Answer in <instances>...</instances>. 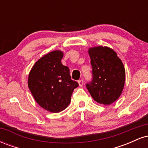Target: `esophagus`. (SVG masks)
I'll return each mask as SVG.
<instances>
[{
    "instance_id": "esophagus-1",
    "label": "esophagus",
    "mask_w": 148,
    "mask_h": 148,
    "mask_svg": "<svg viewBox=\"0 0 148 148\" xmlns=\"http://www.w3.org/2000/svg\"><path fill=\"white\" fill-rule=\"evenodd\" d=\"M78 83H79V86H83V85H84V80L83 79H81V80H79L78 81Z\"/></svg>"
}]
</instances>
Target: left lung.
I'll return each mask as SVG.
<instances>
[{"label": "left lung", "instance_id": "1", "mask_svg": "<svg viewBox=\"0 0 148 148\" xmlns=\"http://www.w3.org/2000/svg\"><path fill=\"white\" fill-rule=\"evenodd\" d=\"M88 51L92 76L86 84V88L97 102L111 104L118 99L125 85L123 62L116 53L108 47H94Z\"/></svg>", "mask_w": 148, "mask_h": 148}]
</instances>
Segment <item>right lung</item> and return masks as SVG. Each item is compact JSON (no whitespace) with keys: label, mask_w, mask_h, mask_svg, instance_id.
Masks as SVG:
<instances>
[{"label":"right lung","mask_w":148,"mask_h":148,"mask_svg":"<svg viewBox=\"0 0 148 148\" xmlns=\"http://www.w3.org/2000/svg\"><path fill=\"white\" fill-rule=\"evenodd\" d=\"M63 53L53 51L35 62L28 76V88L40 106L51 113L67 108L79 84L71 79L69 69L61 63Z\"/></svg>","instance_id":"1"}]
</instances>
